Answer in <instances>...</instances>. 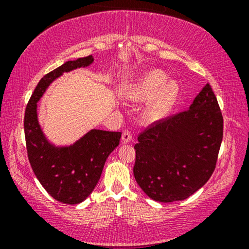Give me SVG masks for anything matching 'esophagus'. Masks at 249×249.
<instances>
[{"instance_id":"1","label":"esophagus","mask_w":249,"mask_h":249,"mask_svg":"<svg viewBox=\"0 0 249 249\" xmlns=\"http://www.w3.org/2000/svg\"><path fill=\"white\" fill-rule=\"evenodd\" d=\"M121 139H122V142H124V144H128V142H130L131 139H132V136L130 134V131L124 130V132H122V138Z\"/></svg>"}]
</instances>
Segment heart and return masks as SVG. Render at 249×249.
I'll list each match as a JSON object with an SVG mask.
<instances>
[{
	"label": "heart",
	"instance_id": "b5f03b06",
	"mask_svg": "<svg viewBox=\"0 0 249 249\" xmlns=\"http://www.w3.org/2000/svg\"><path fill=\"white\" fill-rule=\"evenodd\" d=\"M166 81V73L161 70H152L129 87L125 93L131 101H146L153 97L144 110V118L149 122L164 118L178 100L179 85L173 80L168 83Z\"/></svg>",
	"mask_w": 249,
	"mask_h": 249
}]
</instances>
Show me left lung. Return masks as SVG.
<instances>
[{"instance_id": "left-lung-1", "label": "left lung", "mask_w": 249, "mask_h": 249, "mask_svg": "<svg viewBox=\"0 0 249 249\" xmlns=\"http://www.w3.org/2000/svg\"><path fill=\"white\" fill-rule=\"evenodd\" d=\"M223 118L209 84L187 111L139 135L134 176L149 198L183 200L205 185L215 169Z\"/></svg>"}]
</instances>
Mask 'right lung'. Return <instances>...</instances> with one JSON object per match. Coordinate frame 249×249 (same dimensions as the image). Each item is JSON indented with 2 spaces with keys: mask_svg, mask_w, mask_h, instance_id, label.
Here are the masks:
<instances>
[{
  "mask_svg": "<svg viewBox=\"0 0 249 249\" xmlns=\"http://www.w3.org/2000/svg\"><path fill=\"white\" fill-rule=\"evenodd\" d=\"M89 55L68 61L44 76L34 90L25 112L27 153L36 178L54 199L74 205L84 202L97 185L108 155L118 147L121 132L91 129L71 145H55L44 134L37 103L54 80L64 72L89 67Z\"/></svg>",
  "mask_w": 249,
  "mask_h": 249,
  "instance_id": "right-lung-1",
  "label": "right lung"
}]
</instances>
